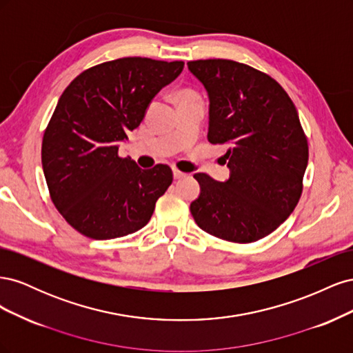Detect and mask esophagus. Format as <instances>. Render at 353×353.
<instances>
[{
    "mask_svg": "<svg viewBox=\"0 0 353 353\" xmlns=\"http://www.w3.org/2000/svg\"><path fill=\"white\" fill-rule=\"evenodd\" d=\"M172 172H174V178L175 179H181V178H184L187 174H184V172H181V170L179 169H176L175 166L172 168Z\"/></svg>",
    "mask_w": 353,
    "mask_h": 353,
    "instance_id": "1",
    "label": "esophagus"
}]
</instances>
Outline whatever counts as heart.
I'll use <instances>...</instances> for the list:
<instances>
[{
  "label": "heart",
  "instance_id": "b5f03b06",
  "mask_svg": "<svg viewBox=\"0 0 353 353\" xmlns=\"http://www.w3.org/2000/svg\"><path fill=\"white\" fill-rule=\"evenodd\" d=\"M185 95H194V94H185Z\"/></svg>",
  "mask_w": 353,
  "mask_h": 353
}]
</instances>
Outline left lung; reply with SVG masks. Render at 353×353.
<instances>
[{
    "instance_id": "1",
    "label": "left lung",
    "mask_w": 353,
    "mask_h": 353,
    "mask_svg": "<svg viewBox=\"0 0 353 353\" xmlns=\"http://www.w3.org/2000/svg\"><path fill=\"white\" fill-rule=\"evenodd\" d=\"M209 97L208 140L223 144L230 178L196 174L200 196L190 205L210 236L253 243L290 216L302 194L307 140L293 101L266 73L239 61L187 63Z\"/></svg>"
}]
</instances>
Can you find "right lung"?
Returning <instances> with one entry per match:
<instances>
[{"instance_id":"1","label":"right lung","mask_w":353,"mask_h":353,"mask_svg":"<svg viewBox=\"0 0 353 353\" xmlns=\"http://www.w3.org/2000/svg\"><path fill=\"white\" fill-rule=\"evenodd\" d=\"M183 69L184 61L123 57L83 70L63 91L42 140V169L54 206L83 236L141 230L172 184L168 165L141 169L117 152Z\"/></svg>"}]
</instances>
